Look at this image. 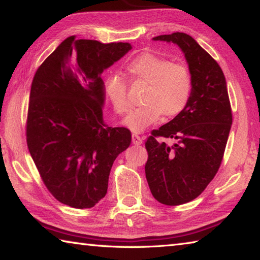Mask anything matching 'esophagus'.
<instances>
[{
  "mask_svg": "<svg viewBox=\"0 0 260 260\" xmlns=\"http://www.w3.org/2000/svg\"><path fill=\"white\" fill-rule=\"evenodd\" d=\"M132 142H133L135 146H140V144L142 143V139H141L138 134H133L132 135Z\"/></svg>",
  "mask_w": 260,
  "mask_h": 260,
  "instance_id": "1",
  "label": "esophagus"
}]
</instances>
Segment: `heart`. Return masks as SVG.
I'll return each instance as SVG.
<instances>
[{"label": "heart", "instance_id": "1", "mask_svg": "<svg viewBox=\"0 0 260 260\" xmlns=\"http://www.w3.org/2000/svg\"><path fill=\"white\" fill-rule=\"evenodd\" d=\"M133 80L147 83L141 102L125 118L124 124L133 132H142L156 121L161 114L167 119L181 113L190 100L192 77L190 70L182 63H172L164 56L143 52L126 65ZM104 91L114 111L125 114L129 111L131 102L127 96V83L119 76L107 78Z\"/></svg>", "mask_w": 260, "mask_h": 260}]
</instances>
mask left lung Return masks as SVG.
Listing matches in <instances>:
<instances>
[{"label": "left lung", "instance_id": "obj_1", "mask_svg": "<svg viewBox=\"0 0 260 260\" xmlns=\"http://www.w3.org/2000/svg\"><path fill=\"white\" fill-rule=\"evenodd\" d=\"M178 45L192 77L190 100L183 111L153 129L146 148V178L161 204L180 205L200 196L221 164L233 117L226 79L219 64L186 33L153 38ZM174 138L173 146L157 141Z\"/></svg>", "mask_w": 260, "mask_h": 260}]
</instances>
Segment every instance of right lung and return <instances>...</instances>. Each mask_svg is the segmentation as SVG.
<instances>
[{
    "label": "right lung",
    "mask_w": 260,
    "mask_h": 260,
    "mask_svg": "<svg viewBox=\"0 0 260 260\" xmlns=\"http://www.w3.org/2000/svg\"><path fill=\"white\" fill-rule=\"evenodd\" d=\"M132 49L69 37L37 70L30 87L26 141L43 183L57 201L89 209L108 191L119 153L129 147L125 127L103 121L101 74Z\"/></svg>",
    "instance_id": "1"
}]
</instances>
